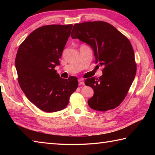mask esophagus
Here are the masks:
<instances>
[{
	"mask_svg": "<svg viewBox=\"0 0 155 155\" xmlns=\"http://www.w3.org/2000/svg\"><path fill=\"white\" fill-rule=\"evenodd\" d=\"M78 84H79V85H84V81L83 79L78 80Z\"/></svg>",
	"mask_w": 155,
	"mask_h": 155,
	"instance_id": "obj_1",
	"label": "esophagus"
}]
</instances>
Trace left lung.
I'll return each instance as SVG.
<instances>
[{
    "mask_svg": "<svg viewBox=\"0 0 155 155\" xmlns=\"http://www.w3.org/2000/svg\"><path fill=\"white\" fill-rule=\"evenodd\" d=\"M71 36L89 45L96 64L103 67L99 78L92 77L85 81V84L94 91V95L88 101V106L98 111L117 107L126 97L137 72L129 40L103 21L75 24Z\"/></svg>",
    "mask_w": 155,
    "mask_h": 155,
    "instance_id": "obj_1",
    "label": "left lung"
}]
</instances>
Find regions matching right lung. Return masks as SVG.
<instances>
[{
  "label": "right lung",
  "instance_id": "add662e5",
  "mask_svg": "<svg viewBox=\"0 0 155 155\" xmlns=\"http://www.w3.org/2000/svg\"><path fill=\"white\" fill-rule=\"evenodd\" d=\"M72 25H51L36 29L19 46L15 58L18 81L23 93L41 110L53 113L67 106L78 87L76 77L61 78L56 66Z\"/></svg>",
  "mask_w": 155,
  "mask_h": 155
}]
</instances>
